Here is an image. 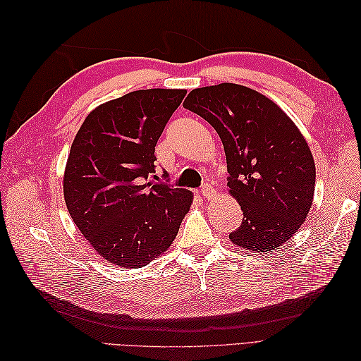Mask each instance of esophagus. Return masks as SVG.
<instances>
[{"label": "esophagus", "instance_id": "34e87169", "mask_svg": "<svg viewBox=\"0 0 361 361\" xmlns=\"http://www.w3.org/2000/svg\"><path fill=\"white\" fill-rule=\"evenodd\" d=\"M202 195L204 199H211V197H214L215 195V190L212 188V185L209 183V182H206V183H203L202 185Z\"/></svg>", "mask_w": 361, "mask_h": 361}]
</instances>
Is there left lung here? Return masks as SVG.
Returning <instances> with one entry per match:
<instances>
[{
    "mask_svg": "<svg viewBox=\"0 0 361 361\" xmlns=\"http://www.w3.org/2000/svg\"><path fill=\"white\" fill-rule=\"evenodd\" d=\"M183 106L223 141L227 187L244 212L231 241L259 253L286 244L310 211L316 179L298 128L267 96L232 82L195 89Z\"/></svg>",
    "mask_w": 361,
    "mask_h": 361,
    "instance_id": "left-lung-1",
    "label": "left lung"
}]
</instances>
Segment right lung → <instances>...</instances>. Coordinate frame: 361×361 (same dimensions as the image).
<instances>
[{"mask_svg": "<svg viewBox=\"0 0 361 361\" xmlns=\"http://www.w3.org/2000/svg\"><path fill=\"white\" fill-rule=\"evenodd\" d=\"M185 94L149 89L105 102L85 117L72 143L63 180L68 211L117 267L141 268L158 257L190 211L191 191L157 182L155 174V146Z\"/></svg>", "mask_w": 361, "mask_h": 361, "instance_id": "right-lung-1", "label": "right lung"}]
</instances>
